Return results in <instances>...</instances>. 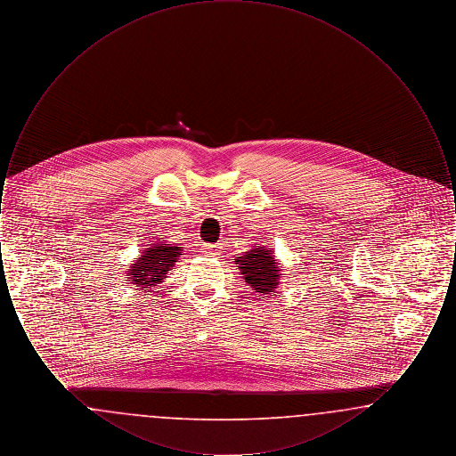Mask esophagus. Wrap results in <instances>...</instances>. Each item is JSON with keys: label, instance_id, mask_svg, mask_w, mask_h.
Instances as JSON below:
<instances>
[{"label": "esophagus", "instance_id": "obj_1", "mask_svg": "<svg viewBox=\"0 0 456 456\" xmlns=\"http://www.w3.org/2000/svg\"><path fill=\"white\" fill-rule=\"evenodd\" d=\"M200 248H201V253H203V255H216V253H218V251L222 249V244H220V242H217V244H207V242H205V244H201Z\"/></svg>", "mask_w": 456, "mask_h": 456}]
</instances>
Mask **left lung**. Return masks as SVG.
Returning <instances> with one entry per match:
<instances>
[{
    "label": "left lung",
    "instance_id": "left-lung-1",
    "mask_svg": "<svg viewBox=\"0 0 456 456\" xmlns=\"http://www.w3.org/2000/svg\"><path fill=\"white\" fill-rule=\"evenodd\" d=\"M236 265H239L244 282L255 292L260 296L275 292L281 279V268L272 249H266V246L253 248L242 256H236Z\"/></svg>",
    "mask_w": 456,
    "mask_h": 456
}]
</instances>
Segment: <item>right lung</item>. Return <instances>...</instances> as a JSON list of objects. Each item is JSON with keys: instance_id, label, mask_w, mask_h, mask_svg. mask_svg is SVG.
I'll list each match as a JSON object with an SVG mask.
<instances>
[{"instance_id": "add662e5", "label": "right lung", "mask_w": 456, "mask_h": 456, "mask_svg": "<svg viewBox=\"0 0 456 456\" xmlns=\"http://www.w3.org/2000/svg\"><path fill=\"white\" fill-rule=\"evenodd\" d=\"M181 246L153 240L143 253L134 258L126 273L128 282L140 290H151L157 283L162 282L166 275L173 270L175 261L181 256Z\"/></svg>"}]
</instances>
